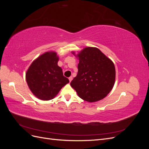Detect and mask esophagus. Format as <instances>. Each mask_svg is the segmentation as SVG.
Listing matches in <instances>:
<instances>
[{
    "label": "esophagus",
    "instance_id": "esophagus-1",
    "mask_svg": "<svg viewBox=\"0 0 149 149\" xmlns=\"http://www.w3.org/2000/svg\"><path fill=\"white\" fill-rule=\"evenodd\" d=\"M72 79H73V77H72V76H70V77L69 78V80H70V82L71 81Z\"/></svg>",
    "mask_w": 149,
    "mask_h": 149
}]
</instances>
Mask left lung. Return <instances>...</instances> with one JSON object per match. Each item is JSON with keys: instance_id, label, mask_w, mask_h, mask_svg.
I'll return each mask as SVG.
<instances>
[{"instance_id": "obj_1", "label": "left lung", "mask_w": 149, "mask_h": 149, "mask_svg": "<svg viewBox=\"0 0 149 149\" xmlns=\"http://www.w3.org/2000/svg\"><path fill=\"white\" fill-rule=\"evenodd\" d=\"M77 56L78 72L71 81V86L86 101L93 102L104 98L115 83L113 62L95 47L84 48Z\"/></svg>"}]
</instances>
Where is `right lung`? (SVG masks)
I'll return each mask as SVG.
<instances>
[{
    "label": "right lung",
    "mask_w": 149,
    "mask_h": 149,
    "mask_svg": "<svg viewBox=\"0 0 149 149\" xmlns=\"http://www.w3.org/2000/svg\"><path fill=\"white\" fill-rule=\"evenodd\" d=\"M58 60L56 52H46L34 60L26 71V83L30 91L40 100H52L70 82L58 66Z\"/></svg>",
    "instance_id": "add662e5"
}]
</instances>
